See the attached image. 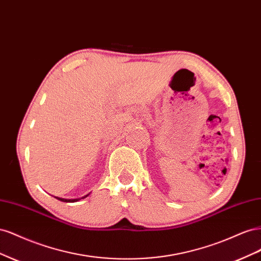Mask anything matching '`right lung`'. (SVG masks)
<instances>
[{
  "label": "right lung",
  "instance_id": "1",
  "mask_svg": "<svg viewBox=\"0 0 261 261\" xmlns=\"http://www.w3.org/2000/svg\"><path fill=\"white\" fill-rule=\"evenodd\" d=\"M88 196H89V194H88V195H86V196H84V197H82V198H77V199H65V198H60V197H55V198L59 199V200H61V201H64V202H76V201H78V200H81V199L86 198V197H88Z\"/></svg>",
  "mask_w": 261,
  "mask_h": 261
}]
</instances>
